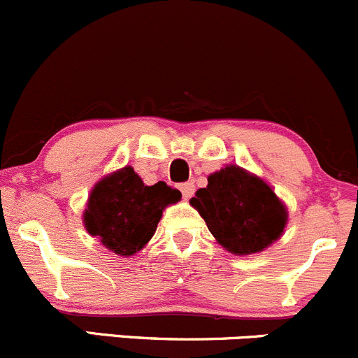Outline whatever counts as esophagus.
<instances>
[{"label": "esophagus", "instance_id": "obj_1", "mask_svg": "<svg viewBox=\"0 0 358 358\" xmlns=\"http://www.w3.org/2000/svg\"><path fill=\"white\" fill-rule=\"evenodd\" d=\"M180 190H182V196L185 197V199H190V197L194 196V192H196V187H194V183L187 182L180 185Z\"/></svg>", "mask_w": 358, "mask_h": 358}]
</instances>
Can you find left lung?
Returning <instances> with one entry per match:
<instances>
[{"mask_svg": "<svg viewBox=\"0 0 358 358\" xmlns=\"http://www.w3.org/2000/svg\"><path fill=\"white\" fill-rule=\"evenodd\" d=\"M190 204L204 218L209 232L234 255L263 251L277 241L287 211L263 180L237 166L213 173Z\"/></svg>", "mask_w": 358, "mask_h": 358, "instance_id": "8db88e82", "label": "left lung"}]
</instances>
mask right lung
I'll use <instances>...</instances> for the list:
<instances>
[{"label":"right lung","mask_w":358,"mask_h":358,"mask_svg":"<svg viewBox=\"0 0 358 358\" xmlns=\"http://www.w3.org/2000/svg\"><path fill=\"white\" fill-rule=\"evenodd\" d=\"M180 197V190L164 182L143 185L133 168L126 166L92 190L85 211L86 230L100 237L103 246L115 255L131 256L154 236L162 209Z\"/></svg>","instance_id":"obj_1"}]
</instances>
